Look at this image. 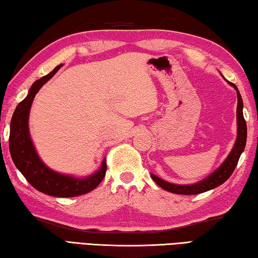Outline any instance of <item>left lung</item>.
I'll use <instances>...</instances> for the list:
<instances>
[{"label":"left lung","instance_id":"left-lung-1","mask_svg":"<svg viewBox=\"0 0 258 258\" xmlns=\"http://www.w3.org/2000/svg\"><path fill=\"white\" fill-rule=\"evenodd\" d=\"M232 87L236 90V96H238V107H236V123H238V136H236V141L234 143V146L232 151L230 152L229 157L225 159V161L219 166L213 174H210L205 179L198 181L196 184H188V185H178L169 183L160 178V177L152 174L151 177L155 183H157L160 187L166 189L168 192L176 193V194H184V196H193V194H199L209 191L215 187L219 186L223 183L230 178V176L233 174L234 169L238 164L240 159V155L244 150L247 142V124L244 121L242 108L243 103L241 95L236 88L235 84L229 82Z\"/></svg>","mask_w":258,"mask_h":258}]
</instances>
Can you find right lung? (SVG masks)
<instances>
[{"label": "right lung", "mask_w": 258, "mask_h": 258, "mask_svg": "<svg viewBox=\"0 0 258 258\" xmlns=\"http://www.w3.org/2000/svg\"><path fill=\"white\" fill-rule=\"evenodd\" d=\"M61 66L62 64L54 67V70L50 72L48 75L34 82L26 98L20 101L18 106L16 107L10 123L9 149L15 166L18 168V170L34 188L48 196L72 198L82 196L98 186L106 174L107 166L106 160H104L98 171H96L95 174L84 177V178H77V177L59 174L57 171L51 170L42 162L36 153L28 129L29 111H31L34 97L39 92L42 86L48 82Z\"/></svg>", "instance_id": "add662e5"}]
</instances>
